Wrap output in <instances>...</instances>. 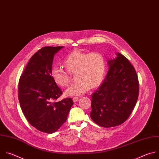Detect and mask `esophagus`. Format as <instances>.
Segmentation results:
<instances>
[{
    "instance_id": "esophagus-1",
    "label": "esophagus",
    "mask_w": 159,
    "mask_h": 159,
    "mask_svg": "<svg viewBox=\"0 0 159 159\" xmlns=\"http://www.w3.org/2000/svg\"><path fill=\"white\" fill-rule=\"evenodd\" d=\"M79 99V98L78 97H73V101H74V102H77Z\"/></svg>"
}]
</instances>
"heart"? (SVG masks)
<instances>
[{
  "mask_svg": "<svg viewBox=\"0 0 159 159\" xmlns=\"http://www.w3.org/2000/svg\"><path fill=\"white\" fill-rule=\"evenodd\" d=\"M67 70L62 67H54L51 70V76L58 85L67 87L70 80L69 72H75L76 82L72 84L66 91L67 95H80L90 89L97 87L103 79L105 60L98 52L91 53L74 50L69 54L64 61Z\"/></svg>",
  "mask_w": 159,
  "mask_h": 159,
  "instance_id": "heart-1",
  "label": "heart"
}]
</instances>
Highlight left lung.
<instances>
[{
	"instance_id": "8db88e82",
	"label": "left lung",
	"mask_w": 159,
	"mask_h": 159,
	"mask_svg": "<svg viewBox=\"0 0 159 159\" xmlns=\"http://www.w3.org/2000/svg\"><path fill=\"white\" fill-rule=\"evenodd\" d=\"M107 76L92 95V120L103 127H112L125 122L135 107L139 84L136 71L120 53L108 61Z\"/></svg>"
}]
</instances>
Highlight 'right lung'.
I'll return each instance as SVG.
<instances>
[{
  "label": "right lung",
  "instance_id": "right-lung-1",
  "mask_svg": "<svg viewBox=\"0 0 159 159\" xmlns=\"http://www.w3.org/2000/svg\"><path fill=\"white\" fill-rule=\"evenodd\" d=\"M63 46L43 47L32 56L19 82V100L29 124L47 134L56 132L66 122L74 102L66 98L51 76L54 55Z\"/></svg>",
  "mask_w": 159,
  "mask_h": 159
}]
</instances>
